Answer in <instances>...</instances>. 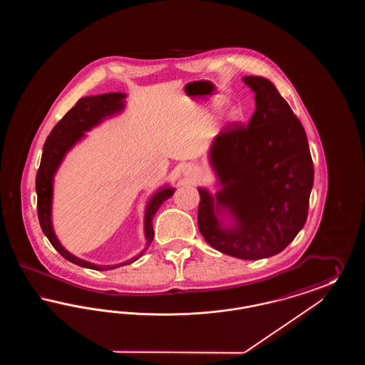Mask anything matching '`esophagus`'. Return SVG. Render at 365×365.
Returning <instances> with one entry per match:
<instances>
[{
    "label": "esophagus",
    "mask_w": 365,
    "mask_h": 365,
    "mask_svg": "<svg viewBox=\"0 0 365 365\" xmlns=\"http://www.w3.org/2000/svg\"><path fill=\"white\" fill-rule=\"evenodd\" d=\"M182 174H183V176H186V178L194 179V178H197L200 175V171H198V168L194 164H185L183 168H182Z\"/></svg>",
    "instance_id": "34e87169"
}]
</instances>
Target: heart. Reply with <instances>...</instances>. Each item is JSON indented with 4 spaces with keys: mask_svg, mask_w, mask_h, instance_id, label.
<instances>
[{
    "mask_svg": "<svg viewBox=\"0 0 365 365\" xmlns=\"http://www.w3.org/2000/svg\"><path fill=\"white\" fill-rule=\"evenodd\" d=\"M240 119V110L238 109H231L230 112H228V115H227V122L228 123H234L237 122Z\"/></svg>",
    "mask_w": 365,
    "mask_h": 365,
    "instance_id": "heart-1",
    "label": "heart"
}]
</instances>
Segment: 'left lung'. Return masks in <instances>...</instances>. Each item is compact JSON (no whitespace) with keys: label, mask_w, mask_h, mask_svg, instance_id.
Here are the masks:
<instances>
[{"label":"left lung","mask_w":365,"mask_h":365,"mask_svg":"<svg viewBox=\"0 0 365 365\" xmlns=\"http://www.w3.org/2000/svg\"><path fill=\"white\" fill-rule=\"evenodd\" d=\"M256 94L246 124L225 127L212 139L208 163L215 192H200L198 228L216 250L242 260L282 252L307 222L313 186L308 138L271 81L245 76Z\"/></svg>","instance_id":"8db88e82"}]
</instances>
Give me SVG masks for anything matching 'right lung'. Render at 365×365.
<instances>
[{"mask_svg": "<svg viewBox=\"0 0 365 365\" xmlns=\"http://www.w3.org/2000/svg\"><path fill=\"white\" fill-rule=\"evenodd\" d=\"M124 93H105L98 96H87L81 98L75 106H72L67 115L54 125L52 133L43 145V152L41 158V165L35 179L36 190V208L38 219L43 234L48 237L53 247L66 259L79 267L96 269V271H108L115 269L123 265L131 264L138 260L139 257L148 250L153 241V217L160 207L175 192V187L170 183L160 186L153 194L148 198L145 210H143V235H145V249L140 250L137 256L130 260L123 261L112 265H98L90 261L76 257L68 252L56 235L53 227V190H54V176L57 174L60 165L63 164L66 156L83 139L86 138L88 131L98 127L101 123L115 116H119L125 109Z\"/></svg>", "mask_w": 365, "mask_h": 365, "instance_id": "add662e5", "label": "right lung"}]
</instances>
